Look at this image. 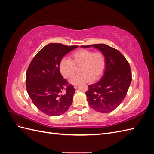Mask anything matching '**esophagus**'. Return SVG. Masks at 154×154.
<instances>
[{"label": "esophagus", "instance_id": "1", "mask_svg": "<svg viewBox=\"0 0 154 154\" xmlns=\"http://www.w3.org/2000/svg\"><path fill=\"white\" fill-rule=\"evenodd\" d=\"M77 87H78V85H74V88H77Z\"/></svg>", "mask_w": 154, "mask_h": 154}]
</instances>
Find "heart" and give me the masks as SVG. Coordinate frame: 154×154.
<instances>
[{"mask_svg":"<svg viewBox=\"0 0 154 154\" xmlns=\"http://www.w3.org/2000/svg\"><path fill=\"white\" fill-rule=\"evenodd\" d=\"M76 67H80L81 75L74 76L71 80L73 85H78L85 82L97 80L103 75L106 66L104 54L101 51H94L83 49L74 52L71 60L63 58L59 64V69L62 75L67 79L74 76Z\"/></svg>","mask_w":154,"mask_h":154,"instance_id":"obj_1","label":"heart"}]
</instances>
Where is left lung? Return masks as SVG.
I'll return each instance as SVG.
<instances>
[{
    "mask_svg": "<svg viewBox=\"0 0 154 154\" xmlns=\"http://www.w3.org/2000/svg\"><path fill=\"white\" fill-rule=\"evenodd\" d=\"M99 49L105 57L106 66L101 80L88 86L85 94L92 109L101 113L113 111L127 95L132 81L130 65L119 51L103 44L88 45Z\"/></svg>",
    "mask_w": 154,
    "mask_h": 154,
    "instance_id": "left-lung-1",
    "label": "left lung"
}]
</instances>
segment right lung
<instances>
[{"label": "right lung", "mask_w": 154, "mask_h": 154, "mask_svg": "<svg viewBox=\"0 0 154 154\" xmlns=\"http://www.w3.org/2000/svg\"><path fill=\"white\" fill-rule=\"evenodd\" d=\"M77 48V45L49 44L35 56L29 64L26 78L27 92L33 104L45 114L61 115L72 103L75 88L63 79L59 64L65 55Z\"/></svg>", "instance_id": "right-lung-1"}]
</instances>
